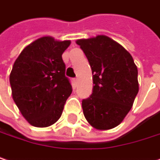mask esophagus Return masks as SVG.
Wrapping results in <instances>:
<instances>
[{
  "label": "esophagus",
  "mask_w": 160,
  "mask_h": 160,
  "mask_svg": "<svg viewBox=\"0 0 160 160\" xmlns=\"http://www.w3.org/2000/svg\"><path fill=\"white\" fill-rule=\"evenodd\" d=\"M73 82H74L75 85H77L78 82H79V79H78V78H74V79H73Z\"/></svg>",
  "instance_id": "obj_1"
}]
</instances>
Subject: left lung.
Listing matches in <instances>:
<instances>
[{
    "mask_svg": "<svg viewBox=\"0 0 160 160\" xmlns=\"http://www.w3.org/2000/svg\"><path fill=\"white\" fill-rule=\"evenodd\" d=\"M92 71L93 89L82 100L83 114L99 130L117 127L138 92V68L130 53L108 36L77 40Z\"/></svg>",
    "mask_w": 160,
    "mask_h": 160,
    "instance_id": "1",
    "label": "left lung"
}]
</instances>
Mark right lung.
I'll return each instance as SVG.
<instances>
[{"label":"right lung","mask_w":160,"mask_h":160,"mask_svg":"<svg viewBox=\"0 0 160 160\" xmlns=\"http://www.w3.org/2000/svg\"><path fill=\"white\" fill-rule=\"evenodd\" d=\"M70 44L71 41L50 36L39 38L24 48L13 64L10 74L12 99L34 127L54 124L72 92L61 57Z\"/></svg>","instance_id":"add662e5"}]
</instances>
